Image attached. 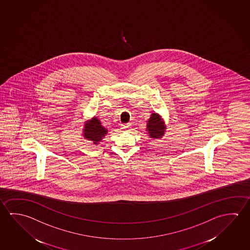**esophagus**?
Instances as JSON below:
<instances>
[{
  "mask_svg": "<svg viewBox=\"0 0 250 250\" xmlns=\"http://www.w3.org/2000/svg\"><path fill=\"white\" fill-rule=\"evenodd\" d=\"M131 126V124H125V125H124V129H125V130H129V128Z\"/></svg>",
  "mask_w": 250,
  "mask_h": 250,
  "instance_id": "34e87169",
  "label": "esophagus"
}]
</instances>
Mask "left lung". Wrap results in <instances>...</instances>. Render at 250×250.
I'll return each instance as SVG.
<instances>
[{
	"label": "left lung",
	"mask_w": 250,
	"mask_h": 250,
	"mask_svg": "<svg viewBox=\"0 0 250 250\" xmlns=\"http://www.w3.org/2000/svg\"><path fill=\"white\" fill-rule=\"evenodd\" d=\"M147 133L151 138L160 139L164 134L166 127L162 123L160 116L152 113L147 124Z\"/></svg>",
	"instance_id": "obj_1"
}]
</instances>
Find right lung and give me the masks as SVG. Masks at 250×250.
Wrapping results in <instances>:
<instances>
[{
	"instance_id": "1",
	"label": "right lung",
	"mask_w": 250,
	"mask_h": 250,
	"mask_svg": "<svg viewBox=\"0 0 250 250\" xmlns=\"http://www.w3.org/2000/svg\"><path fill=\"white\" fill-rule=\"evenodd\" d=\"M107 133V130L101 125L99 119L93 118L89 123H87L83 129V136L85 139L93 141V143H99L101 141L103 137Z\"/></svg>"
}]
</instances>
